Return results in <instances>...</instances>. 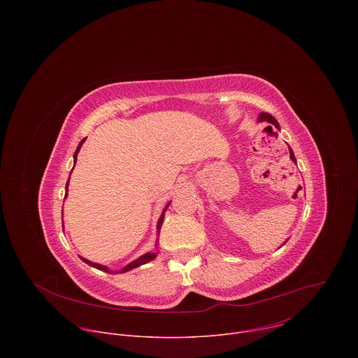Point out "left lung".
<instances>
[{"label":"left lung","instance_id":"1","mask_svg":"<svg viewBox=\"0 0 358 358\" xmlns=\"http://www.w3.org/2000/svg\"><path fill=\"white\" fill-rule=\"evenodd\" d=\"M259 122H268V123H271V124L276 126V129H279V123H278V122H276V119H275L272 115H269V113H261V116H259ZM290 159H292L293 162H296L292 148H290Z\"/></svg>","mask_w":358,"mask_h":358}]
</instances>
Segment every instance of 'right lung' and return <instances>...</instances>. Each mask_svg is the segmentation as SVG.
<instances>
[{"label":"right lung","instance_id":"right-lung-1","mask_svg":"<svg viewBox=\"0 0 358 358\" xmlns=\"http://www.w3.org/2000/svg\"><path fill=\"white\" fill-rule=\"evenodd\" d=\"M85 140L86 138H83L80 143H79V145H78V148H76V151H75V155H73V160H75V163H76V159H78V152H79V150H80V147H82V144L85 143ZM68 184H69V180H68ZM68 184H66V189H68ZM66 196V195H65ZM169 207V206H167ZM167 207H166V210H167ZM166 210L163 211V214H162V217H160V220H159V224H157V231L160 232V229H162V225H163V221H164V213H166ZM157 257V252H147V253H144L143 257H140L138 259H136L134 262H131V264H129L127 266H124L122 271H120V273H123V272H127V271H130V269H134V268H137V266H141V265H144V264H147V262H150V261H152ZM85 264H87V265H90V266H93V268H96V269H99V271H103V272H108V273H110V271L106 268V266H103V265H97V264H93V262H90V261H87V259H85V258H80Z\"/></svg>","mask_w":358,"mask_h":358}]
</instances>
